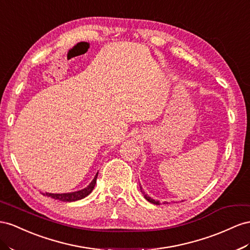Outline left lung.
Instances as JSON below:
<instances>
[{
    "mask_svg": "<svg viewBox=\"0 0 250 250\" xmlns=\"http://www.w3.org/2000/svg\"><path fill=\"white\" fill-rule=\"evenodd\" d=\"M141 188V191H142V193L144 194V198L148 201V202H150V203H152V204H156V205H160V202L159 201H156V200H153V199H151L150 197H148L147 194H145V192L142 190V187H140Z\"/></svg>",
    "mask_w": 250,
    "mask_h": 250,
    "instance_id": "left-lung-1",
    "label": "left lung"
}]
</instances>
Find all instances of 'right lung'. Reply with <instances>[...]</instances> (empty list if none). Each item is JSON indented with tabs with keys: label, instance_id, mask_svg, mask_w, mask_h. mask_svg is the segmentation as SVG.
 I'll return each mask as SVG.
<instances>
[{
	"label": "right lung",
	"instance_id": "right-lung-1",
	"mask_svg": "<svg viewBox=\"0 0 250 250\" xmlns=\"http://www.w3.org/2000/svg\"><path fill=\"white\" fill-rule=\"evenodd\" d=\"M97 178H98V173L96 174V177L91 181V183L87 186L84 189H81L79 191L75 192H68V193H49V192H45L43 193L44 195H47V197H50L52 199H56L62 202H75L81 199H84L87 197L94 188V185L97 183Z\"/></svg>",
	"mask_w": 250,
	"mask_h": 250
}]
</instances>
